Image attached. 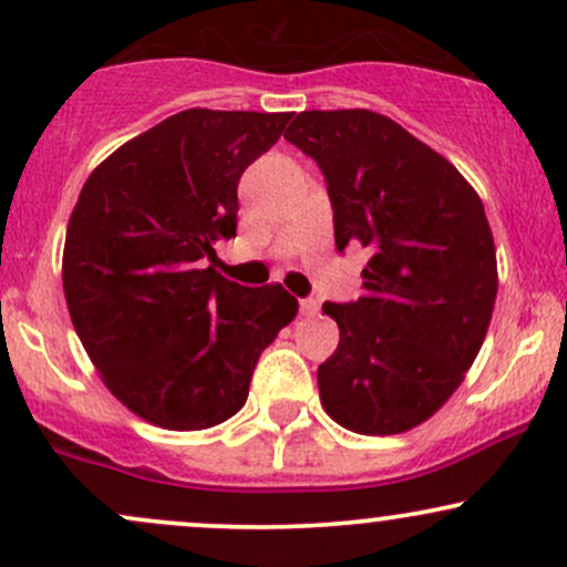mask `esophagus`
<instances>
[{
  "label": "esophagus",
  "mask_w": 567,
  "mask_h": 567,
  "mask_svg": "<svg viewBox=\"0 0 567 567\" xmlns=\"http://www.w3.org/2000/svg\"><path fill=\"white\" fill-rule=\"evenodd\" d=\"M298 309H301L303 317H315L317 309H320V303H317L315 298H301V301H298Z\"/></svg>",
  "instance_id": "obj_1"
}]
</instances>
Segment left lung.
I'll list each match as a JSON object with an SVG mask.
<instances>
[{
  "label": "left lung",
  "instance_id": "1",
  "mask_svg": "<svg viewBox=\"0 0 567 567\" xmlns=\"http://www.w3.org/2000/svg\"><path fill=\"white\" fill-rule=\"evenodd\" d=\"M285 141L317 162L338 252L368 247L357 301H324L338 347L322 405L357 434H400L445 405L483 347L498 271L477 192L445 157L368 109L301 112Z\"/></svg>",
  "mask_w": 567,
  "mask_h": 567
}]
</instances>
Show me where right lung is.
Here are the masks:
<instances>
[{
    "mask_svg": "<svg viewBox=\"0 0 567 567\" xmlns=\"http://www.w3.org/2000/svg\"><path fill=\"white\" fill-rule=\"evenodd\" d=\"M290 114L188 109L120 146L82 186L63 292L84 351L122 405L197 432L245 405L261 351L298 311L282 285L213 269L237 237V186Z\"/></svg>",
    "mask_w": 567,
    "mask_h": 567,
    "instance_id": "right-lung-1",
    "label": "right lung"
}]
</instances>
